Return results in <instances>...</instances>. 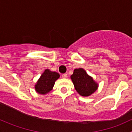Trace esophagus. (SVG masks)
I'll list each match as a JSON object with an SVG mask.
<instances>
[{"label": "esophagus", "instance_id": "esophagus-1", "mask_svg": "<svg viewBox=\"0 0 132 132\" xmlns=\"http://www.w3.org/2000/svg\"><path fill=\"white\" fill-rule=\"evenodd\" d=\"M62 77L63 78H67V74H66V73L62 74Z\"/></svg>", "mask_w": 132, "mask_h": 132}]
</instances>
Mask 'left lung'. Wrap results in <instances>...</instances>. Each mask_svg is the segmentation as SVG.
<instances>
[{
    "mask_svg": "<svg viewBox=\"0 0 132 132\" xmlns=\"http://www.w3.org/2000/svg\"><path fill=\"white\" fill-rule=\"evenodd\" d=\"M70 78L75 90L82 96H89L98 88V84L82 68L75 69Z\"/></svg>",
    "mask_w": 132,
    "mask_h": 132,
    "instance_id": "8db88e82",
    "label": "left lung"
}]
</instances>
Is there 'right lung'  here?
<instances>
[{"instance_id":"add662e5","label":"right lung","mask_w":132,"mask_h":132,"mask_svg":"<svg viewBox=\"0 0 132 132\" xmlns=\"http://www.w3.org/2000/svg\"><path fill=\"white\" fill-rule=\"evenodd\" d=\"M60 77V75L55 71L46 69L36 83L34 89L36 93L45 95L52 90L55 82Z\"/></svg>"}]
</instances>
